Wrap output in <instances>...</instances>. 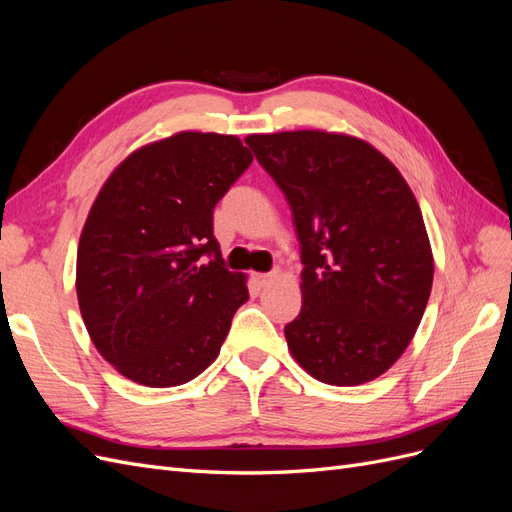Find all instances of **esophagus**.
<instances>
[{
  "label": "esophagus",
  "instance_id": "1",
  "mask_svg": "<svg viewBox=\"0 0 512 512\" xmlns=\"http://www.w3.org/2000/svg\"><path fill=\"white\" fill-rule=\"evenodd\" d=\"M280 277V271H271V273H256L254 275V282L258 284V288H267L273 280Z\"/></svg>",
  "mask_w": 512,
  "mask_h": 512
}]
</instances>
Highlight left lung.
<instances>
[{
  "mask_svg": "<svg viewBox=\"0 0 512 512\" xmlns=\"http://www.w3.org/2000/svg\"><path fill=\"white\" fill-rule=\"evenodd\" d=\"M245 143L284 192L301 243L303 307L284 329L294 361L333 386L382 376L412 342L433 282L410 185L348 134H250Z\"/></svg>",
  "mask_w": 512,
  "mask_h": 512,
  "instance_id": "1",
  "label": "left lung"
}]
</instances>
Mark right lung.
<instances>
[{
    "mask_svg": "<svg viewBox=\"0 0 512 512\" xmlns=\"http://www.w3.org/2000/svg\"><path fill=\"white\" fill-rule=\"evenodd\" d=\"M252 160L237 136L179 132L130 153L102 185L81 232L76 297L121 376L166 389L220 354L250 294L224 265L213 209Z\"/></svg>",
    "mask_w": 512,
    "mask_h": 512,
    "instance_id": "1",
    "label": "right lung"
}]
</instances>
